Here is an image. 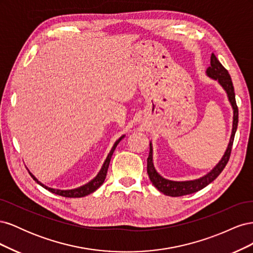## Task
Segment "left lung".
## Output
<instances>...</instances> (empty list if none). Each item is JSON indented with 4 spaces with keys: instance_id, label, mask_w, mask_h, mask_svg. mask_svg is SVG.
Returning <instances> with one entry per match:
<instances>
[{
    "instance_id": "left-lung-1",
    "label": "left lung",
    "mask_w": 253,
    "mask_h": 253,
    "mask_svg": "<svg viewBox=\"0 0 253 253\" xmlns=\"http://www.w3.org/2000/svg\"><path fill=\"white\" fill-rule=\"evenodd\" d=\"M210 64L211 65L207 68L206 75L208 76L209 78H211L213 80H216L219 83V85L224 88V90L227 94L228 100H229V102H230L231 108L233 110L232 131H231L230 139H229L228 147L224 153L223 157H221L218 162V164L206 175L202 176V177L197 178V179H193V180L175 181V180H170V179H167V178L163 177V176L156 171L154 164H153V145H152V142L150 141V153H149V157H148V175H149L151 182L154 185V187L158 191H160V192L164 193L165 195L173 196V197L182 196V195L195 193V192H197V191L204 189L221 173V171H223L224 168L226 167L229 158H230L234 135H235L236 128H237V122H239V110H237L236 102H235L234 87H233L230 75H229L226 68L221 65V63L217 60V58L215 57L214 53H212L211 55Z\"/></svg>"
}]
</instances>
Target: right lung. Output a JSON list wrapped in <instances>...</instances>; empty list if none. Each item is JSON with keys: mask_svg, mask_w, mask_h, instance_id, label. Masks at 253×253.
<instances>
[{"mask_svg": "<svg viewBox=\"0 0 253 253\" xmlns=\"http://www.w3.org/2000/svg\"><path fill=\"white\" fill-rule=\"evenodd\" d=\"M125 136L126 135H122L119 139H117L116 141H115L112 150L110 151V153L108 154V157H106V159L104 160V163H103V165L101 167V169H100V171L98 172V174L90 181H88L87 183H85V185H83L81 187H78V188H76V189H71V190L53 189V188H50V187H47V186L43 185L41 181H39V180L36 178V176L32 172H30L29 170H28V173L34 178L35 181H37L40 186H42L44 189L48 190L49 192H51V193H55L57 195L64 196V197H83V196H86V195H88L90 193L95 192V191L104 182V179L106 177V173H108V169H109V166H110V162H111V158H112L113 153H114L115 149H116L117 144L122 140V138H125Z\"/></svg>", "mask_w": 253, "mask_h": 253, "instance_id": "obj_1", "label": "right lung"}]
</instances>
